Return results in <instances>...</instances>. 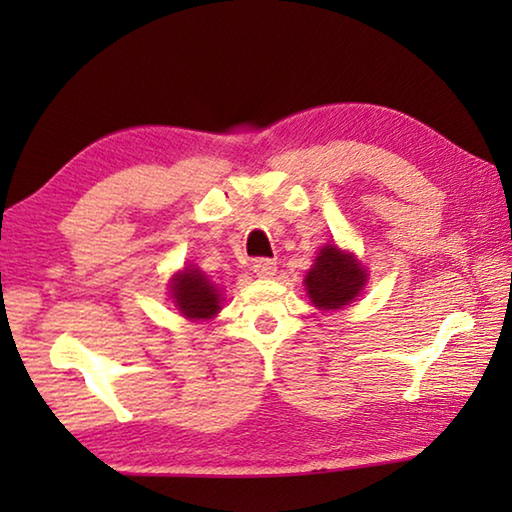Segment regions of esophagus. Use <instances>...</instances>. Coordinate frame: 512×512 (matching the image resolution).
Instances as JSON below:
<instances>
[{"instance_id": "1", "label": "esophagus", "mask_w": 512, "mask_h": 512, "mask_svg": "<svg viewBox=\"0 0 512 512\" xmlns=\"http://www.w3.org/2000/svg\"><path fill=\"white\" fill-rule=\"evenodd\" d=\"M253 271H255L257 277H264V280H266V277H273L275 271H277L275 259H266V257L255 259V262H253Z\"/></svg>"}]
</instances>
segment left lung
Returning a JSON list of instances; mask_svg holds the SVG:
<instances>
[{"label": "left lung", "mask_w": 512, "mask_h": 512, "mask_svg": "<svg viewBox=\"0 0 512 512\" xmlns=\"http://www.w3.org/2000/svg\"><path fill=\"white\" fill-rule=\"evenodd\" d=\"M366 282L368 273L363 264L336 244L320 248L314 266L305 275L307 296L314 302V307L323 311L350 305L352 300H357Z\"/></svg>", "instance_id": "left-lung-1"}]
</instances>
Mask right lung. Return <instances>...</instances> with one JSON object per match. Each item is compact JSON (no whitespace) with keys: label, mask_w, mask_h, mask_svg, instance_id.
Masks as SVG:
<instances>
[{"label":"right lung","mask_w":512,"mask_h":512,"mask_svg":"<svg viewBox=\"0 0 512 512\" xmlns=\"http://www.w3.org/2000/svg\"><path fill=\"white\" fill-rule=\"evenodd\" d=\"M169 296L180 314L189 320H210L221 311L219 287L196 266H185L171 277Z\"/></svg>","instance_id":"obj_1"}]
</instances>
